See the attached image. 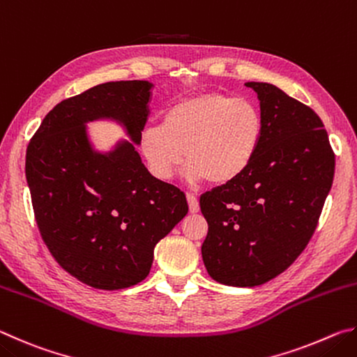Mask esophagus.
<instances>
[{
	"label": "esophagus",
	"mask_w": 357,
	"mask_h": 357,
	"mask_svg": "<svg viewBox=\"0 0 357 357\" xmlns=\"http://www.w3.org/2000/svg\"><path fill=\"white\" fill-rule=\"evenodd\" d=\"M187 202H189L190 213H198L200 206H198V200H197V197L193 195V193H187Z\"/></svg>",
	"instance_id": "obj_1"
}]
</instances>
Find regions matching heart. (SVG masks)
Wrapping results in <instances>:
<instances>
[{"label":"heart","instance_id":"heart-1","mask_svg":"<svg viewBox=\"0 0 357 357\" xmlns=\"http://www.w3.org/2000/svg\"><path fill=\"white\" fill-rule=\"evenodd\" d=\"M264 118L247 99L204 93L174 102L160 126L143 130L140 148L155 176L167 179L185 162L193 183L227 185L249 170L261 148Z\"/></svg>","mask_w":357,"mask_h":357}]
</instances>
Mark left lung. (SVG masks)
Wrapping results in <instances>:
<instances>
[{
    "mask_svg": "<svg viewBox=\"0 0 357 357\" xmlns=\"http://www.w3.org/2000/svg\"><path fill=\"white\" fill-rule=\"evenodd\" d=\"M264 118L261 148L243 176L203 193L202 255L209 275L257 287L291 266L315 233L334 179L323 121L274 84L249 82Z\"/></svg>",
    "mask_w": 357,
    "mask_h": 357,
    "instance_id": "left-lung-1",
    "label": "left lung"
}]
</instances>
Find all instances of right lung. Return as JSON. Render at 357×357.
Segmentation results:
<instances>
[{"label": "right lung", "instance_id": "1", "mask_svg": "<svg viewBox=\"0 0 357 357\" xmlns=\"http://www.w3.org/2000/svg\"><path fill=\"white\" fill-rule=\"evenodd\" d=\"M151 83L108 82L47 113L26 149L34 219L52 257L98 289L146 279L154 247L189 211L185 193L154 178L134 144L94 153L84 123L113 118L135 143L148 119Z\"/></svg>", "mask_w": 357, "mask_h": 357}]
</instances>
